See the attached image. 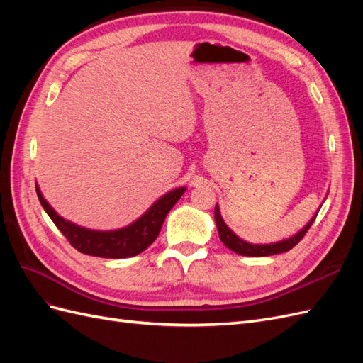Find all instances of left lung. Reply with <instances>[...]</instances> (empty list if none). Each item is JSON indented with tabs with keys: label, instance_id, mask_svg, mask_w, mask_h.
Masks as SVG:
<instances>
[{
	"label": "left lung",
	"instance_id": "left-lung-1",
	"mask_svg": "<svg viewBox=\"0 0 363 363\" xmlns=\"http://www.w3.org/2000/svg\"><path fill=\"white\" fill-rule=\"evenodd\" d=\"M318 213H315V216L311 219L309 224H307L303 230H300L298 233L294 235L289 239H284L281 242H276V244H265V245H255V244H248L245 240H242L240 238H238L232 230L227 227V224L224 223V219L221 218V213H219V207L218 204L215 206V223L218 227V233H219V239L223 240V244L230 248L232 251L238 252L240 256H250V257H262V256H272V255H280V252H286L291 248H294L300 240L304 238V235L307 233V230L311 228V225L313 224L315 218Z\"/></svg>",
	"mask_w": 363,
	"mask_h": 363
}]
</instances>
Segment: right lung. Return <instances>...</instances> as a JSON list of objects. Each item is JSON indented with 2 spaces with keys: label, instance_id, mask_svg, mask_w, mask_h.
I'll list each match as a JSON object with an SVG mask.
<instances>
[{
  "label": "right lung",
  "instance_id": "obj_1",
  "mask_svg": "<svg viewBox=\"0 0 363 363\" xmlns=\"http://www.w3.org/2000/svg\"><path fill=\"white\" fill-rule=\"evenodd\" d=\"M184 191L186 188H177L164 194L162 199L150 207V211L144 213V216H140L138 221L125 228L115 230V232H95V230L75 225L59 216L43 199L36 186L38 199L42 207L45 208L51 221L56 224L62 235L69 240V244L83 255L106 259L133 257L147 250L157 239L164 218L175 203L180 200Z\"/></svg>",
  "mask_w": 363,
  "mask_h": 363
}]
</instances>
